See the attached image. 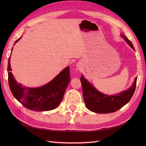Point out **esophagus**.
<instances>
[{"mask_svg":"<svg viewBox=\"0 0 146 146\" xmlns=\"http://www.w3.org/2000/svg\"><path fill=\"white\" fill-rule=\"evenodd\" d=\"M78 70H80V67H79V66H78Z\"/></svg>","mask_w":146,"mask_h":146,"instance_id":"obj_1","label":"esophagus"}]
</instances>
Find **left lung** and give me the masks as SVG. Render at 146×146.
I'll return each instance as SVG.
<instances>
[{"mask_svg": "<svg viewBox=\"0 0 146 146\" xmlns=\"http://www.w3.org/2000/svg\"><path fill=\"white\" fill-rule=\"evenodd\" d=\"M128 44L135 50L132 42L124 35H121ZM80 81L83 89V95L86 107L92 111L98 113H108L116 111L124 106L131 100L134 94L137 77L131 87L115 95H107L96 90L83 76Z\"/></svg>", "mask_w": 146, "mask_h": 146, "instance_id": "left-lung-1", "label": "left lung"}]
</instances>
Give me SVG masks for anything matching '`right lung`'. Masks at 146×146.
<instances>
[{"label":"right lung","mask_w":146,"mask_h":146,"mask_svg":"<svg viewBox=\"0 0 146 146\" xmlns=\"http://www.w3.org/2000/svg\"><path fill=\"white\" fill-rule=\"evenodd\" d=\"M21 38L15 41L14 44ZM10 59L11 56L7 66L9 88L14 97L23 106L29 110L41 111L53 110L60 105L71 80L70 66L65 68L47 84L38 88H29L17 83L14 78L11 72Z\"/></svg>","instance_id":"obj_1"}]
</instances>
